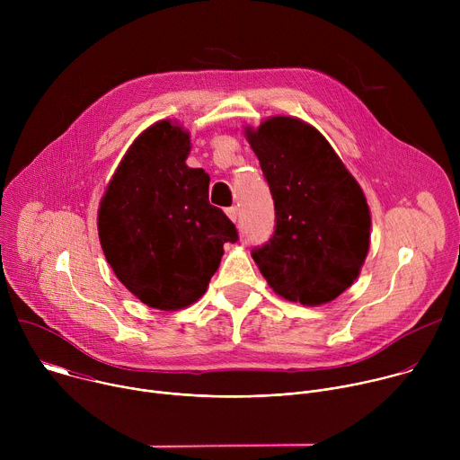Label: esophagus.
Here are the masks:
<instances>
[{
    "label": "esophagus",
    "mask_w": 460,
    "mask_h": 460,
    "mask_svg": "<svg viewBox=\"0 0 460 460\" xmlns=\"http://www.w3.org/2000/svg\"><path fill=\"white\" fill-rule=\"evenodd\" d=\"M226 213H227V217H229L233 222L238 220V208H229Z\"/></svg>",
    "instance_id": "1"
}]
</instances>
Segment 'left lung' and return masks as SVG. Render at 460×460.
Here are the masks:
<instances>
[{"instance_id":"obj_1","label":"left lung","mask_w":460,"mask_h":460,"mask_svg":"<svg viewBox=\"0 0 460 460\" xmlns=\"http://www.w3.org/2000/svg\"><path fill=\"white\" fill-rule=\"evenodd\" d=\"M245 138L275 200V233L251 251L270 288L289 302L335 300L358 277L369 249L366 196L318 130L273 116Z\"/></svg>"}]
</instances>
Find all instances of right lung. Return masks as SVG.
Listing matches in <instances>:
<instances>
[{"instance_id":"right-lung-1","label":"right lung","mask_w":460,"mask_h":460,"mask_svg":"<svg viewBox=\"0 0 460 460\" xmlns=\"http://www.w3.org/2000/svg\"><path fill=\"white\" fill-rule=\"evenodd\" d=\"M190 137L162 119L119 162L100 202L98 234L118 280L144 304L176 311L199 300L238 233L209 204V174L185 160Z\"/></svg>"}]
</instances>
